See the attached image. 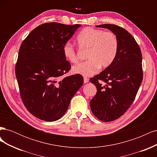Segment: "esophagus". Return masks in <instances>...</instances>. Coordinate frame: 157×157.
Wrapping results in <instances>:
<instances>
[{"label":"esophagus","instance_id":"obj_1","mask_svg":"<svg viewBox=\"0 0 157 157\" xmlns=\"http://www.w3.org/2000/svg\"><path fill=\"white\" fill-rule=\"evenodd\" d=\"M89 82V78L87 77H84V83H87Z\"/></svg>","mask_w":157,"mask_h":157}]
</instances>
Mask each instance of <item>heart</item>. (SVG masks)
Listing matches in <instances>:
<instances>
[{
    "label": "heart",
    "instance_id": "b5f03b06",
    "mask_svg": "<svg viewBox=\"0 0 157 157\" xmlns=\"http://www.w3.org/2000/svg\"><path fill=\"white\" fill-rule=\"evenodd\" d=\"M79 48L88 50L86 58L88 59L73 67V72L90 77L96 74L99 68L109 67L115 61L118 50V41L113 32L86 27L77 36ZM63 53L65 59L70 63L78 62L77 51L69 42L63 46Z\"/></svg>",
    "mask_w": 157,
    "mask_h": 157
}]
</instances>
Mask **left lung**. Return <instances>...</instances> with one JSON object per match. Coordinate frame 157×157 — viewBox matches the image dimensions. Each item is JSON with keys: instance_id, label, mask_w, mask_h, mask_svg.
I'll return each mask as SVG.
<instances>
[{"instance_id": "1", "label": "left lung", "mask_w": 157, "mask_h": 157, "mask_svg": "<svg viewBox=\"0 0 157 157\" xmlns=\"http://www.w3.org/2000/svg\"><path fill=\"white\" fill-rule=\"evenodd\" d=\"M116 35L118 50L113 63L90 78L97 93L90 102L95 117L103 122L113 121L134 101L143 80L142 55L140 46L130 33L113 24H102Z\"/></svg>"}]
</instances>
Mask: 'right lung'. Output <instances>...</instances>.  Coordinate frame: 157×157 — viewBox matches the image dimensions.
<instances>
[{
    "mask_svg": "<svg viewBox=\"0 0 157 157\" xmlns=\"http://www.w3.org/2000/svg\"><path fill=\"white\" fill-rule=\"evenodd\" d=\"M80 26L43 23L21 44L15 69L20 96L28 111L40 120L59 119L82 86L79 74L61 78L71 69L63 46Z\"/></svg>",
    "mask_w": 157,
    "mask_h": 157,
    "instance_id": "obj_1",
    "label": "right lung"
}]
</instances>
